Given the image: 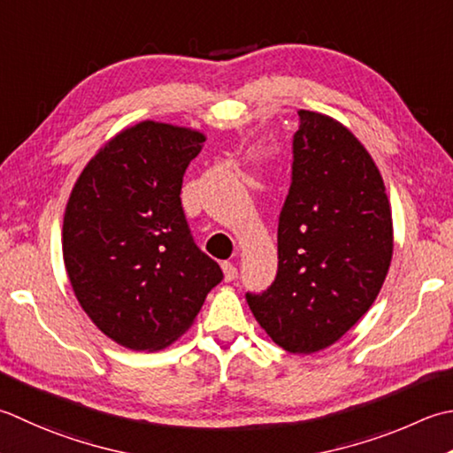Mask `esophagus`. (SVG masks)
I'll use <instances>...</instances> for the list:
<instances>
[{
  "label": "esophagus",
  "mask_w": 453,
  "mask_h": 453,
  "mask_svg": "<svg viewBox=\"0 0 453 453\" xmlns=\"http://www.w3.org/2000/svg\"><path fill=\"white\" fill-rule=\"evenodd\" d=\"M221 271H224V277H226L227 282H232V280L237 279V267L234 263H229V261L221 263Z\"/></svg>",
  "instance_id": "obj_1"
}]
</instances>
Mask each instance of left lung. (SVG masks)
<instances>
[{
    "label": "left lung",
    "mask_w": 453,
    "mask_h": 453,
    "mask_svg": "<svg viewBox=\"0 0 453 453\" xmlns=\"http://www.w3.org/2000/svg\"><path fill=\"white\" fill-rule=\"evenodd\" d=\"M298 118L277 277L245 298L274 343L308 356L338 342L375 303L393 259V216L361 141L330 115L300 110Z\"/></svg>",
    "instance_id": "obj_1"
}]
</instances>
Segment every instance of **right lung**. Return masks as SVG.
<instances>
[{"instance_id":"1","label":"right lung","mask_w":453,"mask_h":453,"mask_svg":"<svg viewBox=\"0 0 453 453\" xmlns=\"http://www.w3.org/2000/svg\"><path fill=\"white\" fill-rule=\"evenodd\" d=\"M206 135L141 121L84 166L66 203L62 257L84 312L115 343L157 351L192 326L224 279L194 243L182 176Z\"/></svg>"}]
</instances>
